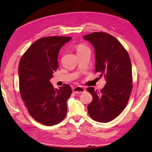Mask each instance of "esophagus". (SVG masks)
Returning <instances> with one entry per match:
<instances>
[{"instance_id":"obj_1","label":"esophagus","mask_w":152,"mask_h":152,"mask_svg":"<svg viewBox=\"0 0 152 152\" xmlns=\"http://www.w3.org/2000/svg\"><path fill=\"white\" fill-rule=\"evenodd\" d=\"M85 91V88L82 86H77L73 88V92L75 94H80Z\"/></svg>"}]
</instances>
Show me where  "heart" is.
I'll return each instance as SVG.
<instances>
[{
    "mask_svg": "<svg viewBox=\"0 0 152 152\" xmlns=\"http://www.w3.org/2000/svg\"><path fill=\"white\" fill-rule=\"evenodd\" d=\"M76 50H77V53H79L84 52V51H85V50H89V48L84 44H78L77 45Z\"/></svg>",
    "mask_w": 152,
    "mask_h": 152,
    "instance_id": "obj_1",
    "label": "heart"
}]
</instances>
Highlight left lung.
Wrapping results in <instances>:
<instances>
[{"label":"left lung","instance_id":"8db88e82","mask_svg":"<svg viewBox=\"0 0 152 152\" xmlns=\"http://www.w3.org/2000/svg\"><path fill=\"white\" fill-rule=\"evenodd\" d=\"M83 38L95 50V72L104 75L107 81L100 91L94 87L87 91L93 96L87 107L91 118L99 122L113 120L126 108L132 87V66L127 50L113 36L104 32H94Z\"/></svg>","mask_w":152,"mask_h":152}]
</instances>
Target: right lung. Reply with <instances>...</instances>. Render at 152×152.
I'll list each match as a JSON object with an SVG mask.
<instances>
[{"label": "right lung", "mask_w": 152, "mask_h": 152, "mask_svg": "<svg viewBox=\"0 0 152 152\" xmlns=\"http://www.w3.org/2000/svg\"><path fill=\"white\" fill-rule=\"evenodd\" d=\"M70 37H46L36 40L23 55L18 67L20 91L30 115L43 125L61 122L72 94L68 84L54 89L50 80L58 68V56Z\"/></svg>", "instance_id": "1"}]
</instances>
